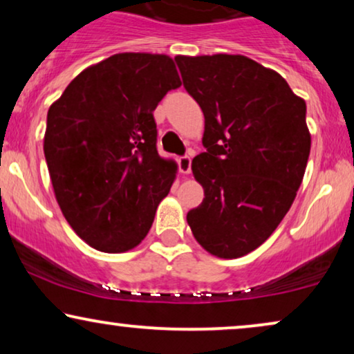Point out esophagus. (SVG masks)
Masks as SVG:
<instances>
[{
  "label": "esophagus",
  "instance_id": "1",
  "mask_svg": "<svg viewBox=\"0 0 354 354\" xmlns=\"http://www.w3.org/2000/svg\"><path fill=\"white\" fill-rule=\"evenodd\" d=\"M178 169L182 174H190L192 172V158L190 156H182L178 158Z\"/></svg>",
  "mask_w": 354,
  "mask_h": 354
}]
</instances>
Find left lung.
<instances>
[{
    "instance_id": "left-lung-1",
    "label": "left lung",
    "mask_w": 354,
    "mask_h": 354,
    "mask_svg": "<svg viewBox=\"0 0 354 354\" xmlns=\"http://www.w3.org/2000/svg\"><path fill=\"white\" fill-rule=\"evenodd\" d=\"M205 114V153L192 161L203 203L187 214L217 258L251 253L272 235L303 182L311 149L306 103L280 74L241 55L176 56Z\"/></svg>"
}]
</instances>
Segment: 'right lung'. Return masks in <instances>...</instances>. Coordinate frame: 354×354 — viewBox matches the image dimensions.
<instances>
[{
	"label": "right lung",
	"instance_id": "add662e5",
	"mask_svg": "<svg viewBox=\"0 0 354 354\" xmlns=\"http://www.w3.org/2000/svg\"><path fill=\"white\" fill-rule=\"evenodd\" d=\"M182 85L172 57L119 53L86 67L48 109L43 149L66 221L103 253L142 243L177 164L156 149V109Z\"/></svg>",
	"mask_w": 354,
	"mask_h": 354
}]
</instances>
